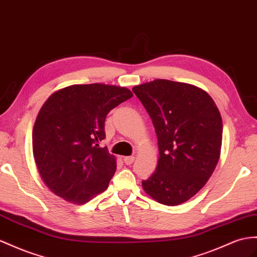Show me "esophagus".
<instances>
[{
  "label": "esophagus",
  "mask_w": 257,
  "mask_h": 257,
  "mask_svg": "<svg viewBox=\"0 0 257 257\" xmlns=\"http://www.w3.org/2000/svg\"><path fill=\"white\" fill-rule=\"evenodd\" d=\"M134 161H135V157L134 156L123 157V162H124V164H126V165H131V164L134 163Z\"/></svg>",
  "instance_id": "obj_1"
}]
</instances>
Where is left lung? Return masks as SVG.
<instances>
[{
    "instance_id": "8db88e82",
    "label": "left lung",
    "mask_w": 257,
    "mask_h": 257,
    "mask_svg": "<svg viewBox=\"0 0 257 257\" xmlns=\"http://www.w3.org/2000/svg\"><path fill=\"white\" fill-rule=\"evenodd\" d=\"M133 91L152 119L160 151L142 188L164 205H179L205 186L219 161V109L206 91L185 82L155 79Z\"/></svg>"
}]
</instances>
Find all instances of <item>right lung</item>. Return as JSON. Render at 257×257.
Instances as JSON below:
<instances>
[{
    "mask_svg": "<svg viewBox=\"0 0 257 257\" xmlns=\"http://www.w3.org/2000/svg\"><path fill=\"white\" fill-rule=\"evenodd\" d=\"M133 95L124 87L91 83L68 85L49 96L32 130V151L52 192L84 204L107 189L116 157L98 146L105 138V118Z\"/></svg>",
    "mask_w": 257,
    "mask_h": 257,
    "instance_id": "right-lung-1",
    "label": "right lung"
}]
</instances>
